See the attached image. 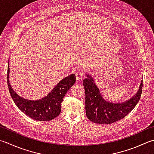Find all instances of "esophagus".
I'll return each mask as SVG.
<instances>
[{"instance_id":"34e87169","label":"esophagus","mask_w":154,"mask_h":154,"mask_svg":"<svg viewBox=\"0 0 154 154\" xmlns=\"http://www.w3.org/2000/svg\"><path fill=\"white\" fill-rule=\"evenodd\" d=\"M75 76H76V78L77 80H80V79H82L83 78L84 76V74H83V72L82 71H77L76 73H75Z\"/></svg>"}]
</instances>
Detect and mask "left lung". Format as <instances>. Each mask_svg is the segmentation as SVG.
I'll list each match as a JSON object with an SVG mask.
<instances>
[{
	"label": "left lung",
	"mask_w": 154,
	"mask_h": 154,
	"mask_svg": "<svg viewBox=\"0 0 154 154\" xmlns=\"http://www.w3.org/2000/svg\"><path fill=\"white\" fill-rule=\"evenodd\" d=\"M87 76L88 78L83 80L85 91L86 116L93 123L110 124L124 118L136 106L141 97L143 87L142 80L139 90L134 96L123 103H114L105 101L93 82V78L88 75Z\"/></svg>",
	"instance_id": "left-lung-1"
}]
</instances>
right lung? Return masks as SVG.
<instances>
[{"label":"right lung","mask_w":154,"mask_h":154,"mask_svg":"<svg viewBox=\"0 0 154 154\" xmlns=\"http://www.w3.org/2000/svg\"><path fill=\"white\" fill-rule=\"evenodd\" d=\"M9 65L7 83L11 97L18 108L31 118L37 121H50L58 116L61 110L63 97L76 81L75 75L71 74L61 80L46 97L37 101H31L20 97L9 83Z\"/></svg>","instance_id":"1"}]
</instances>
